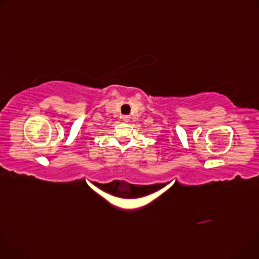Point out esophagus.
Returning a JSON list of instances; mask_svg holds the SVG:
<instances>
[{
    "mask_svg": "<svg viewBox=\"0 0 259 259\" xmlns=\"http://www.w3.org/2000/svg\"><path fill=\"white\" fill-rule=\"evenodd\" d=\"M122 119H123V121H124V122H129V120H130V116H123V117H122Z\"/></svg>",
    "mask_w": 259,
    "mask_h": 259,
    "instance_id": "obj_1",
    "label": "esophagus"
}]
</instances>
